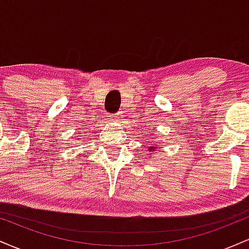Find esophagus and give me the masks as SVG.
<instances>
[{
    "instance_id": "obj_1",
    "label": "esophagus",
    "mask_w": 249,
    "mask_h": 249,
    "mask_svg": "<svg viewBox=\"0 0 249 249\" xmlns=\"http://www.w3.org/2000/svg\"><path fill=\"white\" fill-rule=\"evenodd\" d=\"M123 112H117V113H115V115H111L110 117H112L113 119H116V121H121V119L123 118Z\"/></svg>"
}]
</instances>
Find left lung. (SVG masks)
I'll return each instance as SVG.
<instances>
[{"label": "left lung", "instance_id": "8db88e82", "mask_svg": "<svg viewBox=\"0 0 249 249\" xmlns=\"http://www.w3.org/2000/svg\"><path fill=\"white\" fill-rule=\"evenodd\" d=\"M154 148H156V147H154V146H152V147H150V151H153V150H154Z\"/></svg>", "mask_w": 249, "mask_h": 249}]
</instances>
